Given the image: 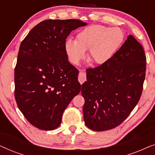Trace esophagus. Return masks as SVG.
Returning <instances> with one entry per match:
<instances>
[{"mask_svg":"<svg viewBox=\"0 0 155 155\" xmlns=\"http://www.w3.org/2000/svg\"><path fill=\"white\" fill-rule=\"evenodd\" d=\"M78 81L80 82V84H83L86 81V75L83 72H80L78 74Z\"/></svg>","mask_w":155,"mask_h":155,"instance_id":"1","label":"esophagus"}]
</instances>
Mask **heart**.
<instances>
[{
	"label": "heart",
	"mask_w": 155,
	"mask_h": 155,
	"mask_svg": "<svg viewBox=\"0 0 155 155\" xmlns=\"http://www.w3.org/2000/svg\"><path fill=\"white\" fill-rule=\"evenodd\" d=\"M124 38L119 27L92 25L77 34L75 41L68 39L65 42V51L70 62L78 65L88 50L89 58L97 65L107 63L113 58Z\"/></svg>",
	"instance_id": "obj_1"
}]
</instances>
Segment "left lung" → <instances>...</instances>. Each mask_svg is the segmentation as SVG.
Segmentation results:
<instances>
[{
	"label": "left lung",
	"instance_id": "obj_1",
	"mask_svg": "<svg viewBox=\"0 0 155 155\" xmlns=\"http://www.w3.org/2000/svg\"><path fill=\"white\" fill-rule=\"evenodd\" d=\"M145 71V51L132 35L109 62L87 70L81 90L86 126L103 131L119 126L140 100Z\"/></svg>",
	"mask_w": 155,
	"mask_h": 155
}]
</instances>
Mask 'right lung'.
Returning a JSON list of instances; mask_svg holds the SVG:
<instances>
[{
    "label": "right lung",
    "instance_id": "1",
    "mask_svg": "<svg viewBox=\"0 0 155 155\" xmlns=\"http://www.w3.org/2000/svg\"><path fill=\"white\" fill-rule=\"evenodd\" d=\"M87 23L75 19L46 20L33 27L20 44L15 68V97L19 109L41 130L60 126L63 111L78 94V70L68 61L65 42Z\"/></svg>",
    "mask_w": 155,
    "mask_h": 155
}]
</instances>
